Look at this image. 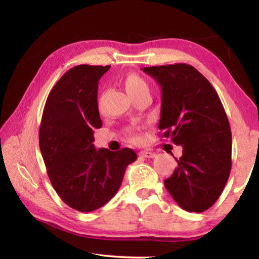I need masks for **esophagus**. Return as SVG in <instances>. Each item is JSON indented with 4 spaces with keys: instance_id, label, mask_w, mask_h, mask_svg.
<instances>
[{
    "instance_id": "obj_1",
    "label": "esophagus",
    "mask_w": 259,
    "mask_h": 259,
    "mask_svg": "<svg viewBox=\"0 0 259 259\" xmlns=\"http://www.w3.org/2000/svg\"><path fill=\"white\" fill-rule=\"evenodd\" d=\"M139 155H142L144 157H148V159H151V157H154L155 156V153L150 152V151H140L139 152Z\"/></svg>"
}]
</instances>
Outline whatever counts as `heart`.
I'll list each match as a JSON object with an SVG mask.
<instances>
[{
	"label": "heart",
	"instance_id": "heart-1",
	"mask_svg": "<svg viewBox=\"0 0 259 259\" xmlns=\"http://www.w3.org/2000/svg\"><path fill=\"white\" fill-rule=\"evenodd\" d=\"M123 83L126 93L130 95L131 98H135L137 96L144 94L150 95V85H148V82L137 73L126 74L123 78ZM126 136L131 140H134V142H138L140 139L138 126H133V128L126 129Z\"/></svg>",
	"mask_w": 259,
	"mask_h": 259
}]
</instances>
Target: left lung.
I'll return each mask as SVG.
<instances>
[{"instance_id": "8db88e82", "label": "left lung", "mask_w": 259, "mask_h": 259, "mask_svg": "<svg viewBox=\"0 0 259 259\" xmlns=\"http://www.w3.org/2000/svg\"><path fill=\"white\" fill-rule=\"evenodd\" d=\"M143 71L162 89L161 136L183 147L164 186L179 207L203 212L221 196L232 168V134L225 109L211 83L191 65Z\"/></svg>"}]
</instances>
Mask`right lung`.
<instances>
[{
	"mask_svg": "<svg viewBox=\"0 0 259 259\" xmlns=\"http://www.w3.org/2000/svg\"><path fill=\"white\" fill-rule=\"evenodd\" d=\"M111 66L78 65L61 76L48 96L40 125V150L52 187L69 207L94 211L120 188L126 165L137 159L131 148L94 147L102 128L98 81Z\"/></svg>",
	"mask_w": 259,
	"mask_h": 259,
	"instance_id": "1",
	"label": "right lung"
}]
</instances>
